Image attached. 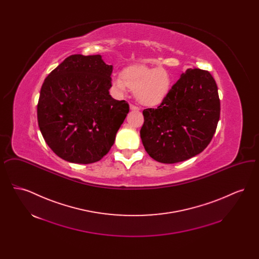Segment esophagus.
<instances>
[{
  "instance_id": "obj_1",
  "label": "esophagus",
  "mask_w": 259,
  "mask_h": 259,
  "mask_svg": "<svg viewBox=\"0 0 259 259\" xmlns=\"http://www.w3.org/2000/svg\"><path fill=\"white\" fill-rule=\"evenodd\" d=\"M130 110H131V111H140V108H139V107H137L136 105L130 104Z\"/></svg>"
}]
</instances>
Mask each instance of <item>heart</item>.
I'll use <instances>...</instances> for the list:
<instances>
[{
  "instance_id": "obj_1",
  "label": "heart",
  "mask_w": 259,
  "mask_h": 259,
  "mask_svg": "<svg viewBox=\"0 0 259 259\" xmlns=\"http://www.w3.org/2000/svg\"><path fill=\"white\" fill-rule=\"evenodd\" d=\"M114 85L120 92L130 88L142 104L156 105L168 95L172 77L164 69L134 66L126 69L122 76L116 77Z\"/></svg>"
}]
</instances>
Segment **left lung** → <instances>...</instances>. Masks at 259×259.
<instances>
[{"mask_svg":"<svg viewBox=\"0 0 259 259\" xmlns=\"http://www.w3.org/2000/svg\"><path fill=\"white\" fill-rule=\"evenodd\" d=\"M140 134L154 160L172 164L187 160L208 147L221 114V101L212 75L188 69L156 109L143 111Z\"/></svg>","mask_w":259,"mask_h":259,"instance_id":"obj_1","label":"left lung"}]
</instances>
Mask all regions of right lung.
Here are the masks:
<instances>
[{
	"mask_svg": "<svg viewBox=\"0 0 259 259\" xmlns=\"http://www.w3.org/2000/svg\"><path fill=\"white\" fill-rule=\"evenodd\" d=\"M112 66L101 55L67 57L45 79L37 102V123L52 151L64 160L90 164L111 149L129 111L111 98Z\"/></svg>",
	"mask_w": 259,
	"mask_h": 259,
	"instance_id": "obj_1",
	"label": "right lung"
}]
</instances>
